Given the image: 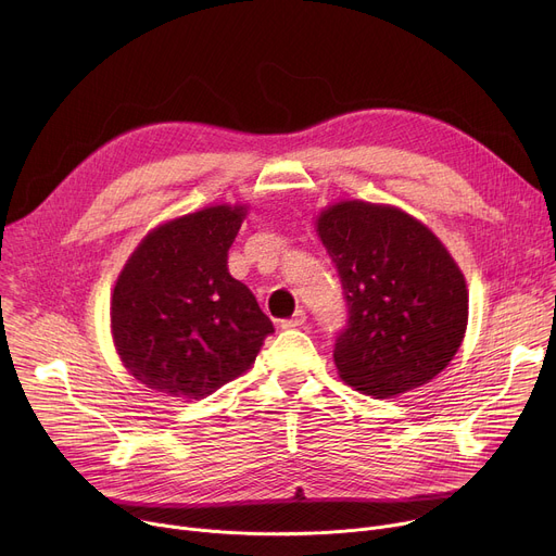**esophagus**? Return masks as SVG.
<instances>
[{"label": "esophagus", "instance_id": "34e87169", "mask_svg": "<svg viewBox=\"0 0 556 556\" xmlns=\"http://www.w3.org/2000/svg\"><path fill=\"white\" fill-rule=\"evenodd\" d=\"M304 321H306V313H304V311H298V313H294L290 319H281V321H279V326L288 330V328L304 326Z\"/></svg>", "mask_w": 556, "mask_h": 556}]
</instances>
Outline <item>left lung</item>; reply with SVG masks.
<instances>
[{"label": "left lung", "instance_id": "8db88e82", "mask_svg": "<svg viewBox=\"0 0 556 556\" xmlns=\"http://www.w3.org/2000/svg\"><path fill=\"white\" fill-rule=\"evenodd\" d=\"M346 326L332 349L357 391L389 397L435 378L467 328V286L442 243L397 207L346 201L317 218Z\"/></svg>", "mask_w": 556, "mask_h": 556}]
</instances>
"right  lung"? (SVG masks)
I'll use <instances>...</instances> for the list:
<instances>
[{"label": "right lung", "instance_id": "obj_1", "mask_svg": "<svg viewBox=\"0 0 556 556\" xmlns=\"http://www.w3.org/2000/svg\"><path fill=\"white\" fill-rule=\"evenodd\" d=\"M243 207L216 205L147 235L118 277L111 332L127 371L174 397H205L239 378L275 332L228 273Z\"/></svg>", "mask_w": 556, "mask_h": 556}]
</instances>
